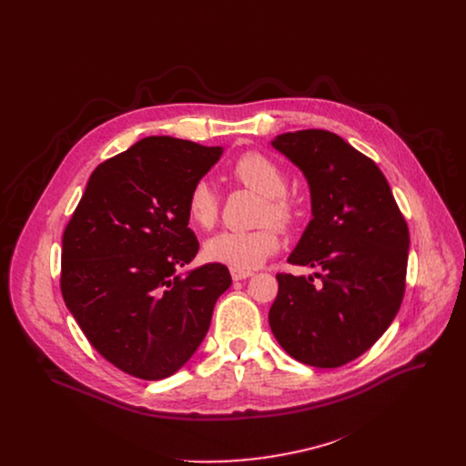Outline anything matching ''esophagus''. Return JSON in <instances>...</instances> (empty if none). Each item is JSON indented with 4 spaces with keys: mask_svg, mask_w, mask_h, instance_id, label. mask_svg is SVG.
Masks as SVG:
<instances>
[{
    "mask_svg": "<svg viewBox=\"0 0 466 466\" xmlns=\"http://www.w3.org/2000/svg\"><path fill=\"white\" fill-rule=\"evenodd\" d=\"M230 275H232V279L238 282V280H245V279L252 277L254 273H252L250 269H236V268H232V269H230Z\"/></svg>",
    "mask_w": 466,
    "mask_h": 466,
    "instance_id": "34e87169",
    "label": "esophagus"
}]
</instances>
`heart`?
<instances>
[{"label": "heart", "mask_w": 466, "mask_h": 466, "mask_svg": "<svg viewBox=\"0 0 466 466\" xmlns=\"http://www.w3.org/2000/svg\"><path fill=\"white\" fill-rule=\"evenodd\" d=\"M230 175L239 184L265 197L259 223H277L289 228L299 218V207L286 193L288 175L268 155L250 151L241 155L230 167ZM186 214L193 227L210 230L219 216V197L208 180H197L186 198ZM280 245L279 230L263 225L254 230H225L210 238L205 245L208 259L236 269H254L271 258Z\"/></svg>", "instance_id": "b5f03b06"}]
</instances>
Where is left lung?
Instances as JSON below:
<instances>
[{"label":"left lung","mask_w":466,"mask_h":466,"mask_svg":"<svg viewBox=\"0 0 466 466\" xmlns=\"http://www.w3.org/2000/svg\"><path fill=\"white\" fill-rule=\"evenodd\" d=\"M271 144L308 178L313 219L288 261L319 269V284L279 273L269 324L291 358L336 369L367 352L400 309L410 228L380 167L334 132H286Z\"/></svg>","instance_id":"left-lung-1"}]
</instances>
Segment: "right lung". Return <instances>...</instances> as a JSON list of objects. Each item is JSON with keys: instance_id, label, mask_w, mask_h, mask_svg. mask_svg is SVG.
<instances>
[{"instance_id": "obj_1", "label": "right lung", "mask_w": 466, "mask_h": 466, "mask_svg": "<svg viewBox=\"0 0 466 466\" xmlns=\"http://www.w3.org/2000/svg\"><path fill=\"white\" fill-rule=\"evenodd\" d=\"M221 147L149 137L99 164L62 236L60 291L90 345L119 370L162 380L203 343L232 279L221 263L186 277L198 241L186 198Z\"/></svg>"}]
</instances>
